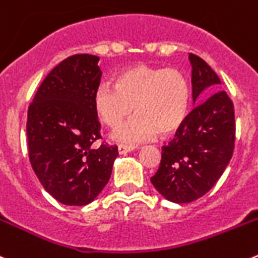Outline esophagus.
<instances>
[{
	"label": "esophagus",
	"instance_id": "esophagus-1",
	"mask_svg": "<svg viewBox=\"0 0 258 258\" xmlns=\"http://www.w3.org/2000/svg\"><path fill=\"white\" fill-rule=\"evenodd\" d=\"M134 149H135V146H132V145H123V144L118 145V153H119L120 155L127 154V153L132 152Z\"/></svg>",
	"mask_w": 258,
	"mask_h": 258
}]
</instances>
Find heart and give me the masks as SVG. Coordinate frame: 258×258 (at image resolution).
<instances>
[{
    "instance_id": "b5f03b06",
    "label": "heart",
    "mask_w": 258,
    "mask_h": 258,
    "mask_svg": "<svg viewBox=\"0 0 258 258\" xmlns=\"http://www.w3.org/2000/svg\"><path fill=\"white\" fill-rule=\"evenodd\" d=\"M191 91L186 76L176 68L130 67L117 74L114 85L103 83L94 95L97 117L118 128L134 112L138 115L114 134L120 143H139L155 134L177 131L189 113Z\"/></svg>"
}]
</instances>
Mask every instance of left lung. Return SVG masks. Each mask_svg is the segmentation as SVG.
<instances>
[{
	"instance_id": "obj_1",
	"label": "left lung",
	"mask_w": 258,
	"mask_h": 258,
	"mask_svg": "<svg viewBox=\"0 0 258 258\" xmlns=\"http://www.w3.org/2000/svg\"><path fill=\"white\" fill-rule=\"evenodd\" d=\"M192 101L212 92L187 114L175 139L162 148L157 173L150 178L158 192L173 203H190L203 197L217 182L230 162L235 141L234 105L221 81L207 62L189 54Z\"/></svg>"
}]
</instances>
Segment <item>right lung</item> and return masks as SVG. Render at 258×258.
<instances>
[{"mask_svg":"<svg viewBox=\"0 0 258 258\" xmlns=\"http://www.w3.org/2000/svg\"><path fill=\"white\" fill-rule=\"evenodd\" d=\"M99 57L77 54L59 62L28 108V153L46 191L67 206L91 203L108 184L118 157L101 144L94 95L100 85Z\"/></svg>","mask_w":258,"mask_h":258,"instance_id":"right-lung-1","label":"right lung"}]
</instances>
